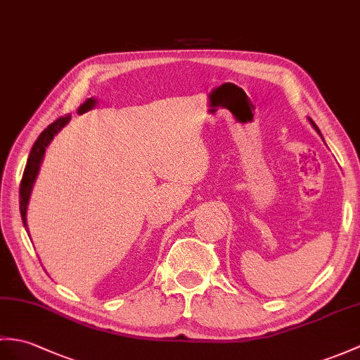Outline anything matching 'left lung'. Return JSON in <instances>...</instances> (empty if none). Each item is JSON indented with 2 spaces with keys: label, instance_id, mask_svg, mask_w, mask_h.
<instances>
[{
  "label": "left lung",
  "instance_id": "1",
  "mask_svg": "<svg viewBox=\"0 0 360 360\" xmlns=\"http://www.w3.org/2000/svg\"><path fill=\"white\" fill-rule=\"evenodd\" d=\"M310 121H311V120H310ZM311 124H313V127H314V129H316V130H317V131H319V129H317V125H316V124H314V122H313V121H311ZM319 135H321V131H319Z\"/></svg>",
  "mask_w": 360,
  "mask_h": 360
}]
</instances>
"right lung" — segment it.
<instances>
[{"instance_id": "add662e5", "label": "right lung", "mask_w": 360, "mask_h": 360, "mask_svg": "<svg viewBox=\"0 0 360 360\" xmlns=\"http://www.w3.org/2000/svg\"><path fill=\"white\" fill-rule=\"evenodd\" d=\"M69 120H70V116L64 115V116H61V118H58L56 121H53L47 129L41 131V135L38 136V139L35 141V144H33V147L30 150L26 169H24L22 179H21V184H20V212H21L24 227H27L26 212H27L30 191H32L33 182H35V178L38 174L41 161H43V156L46 153V147L50 144V141L53 139L56 133L60 131L67 122H69Z\"/></svg>"}]
</instances>
